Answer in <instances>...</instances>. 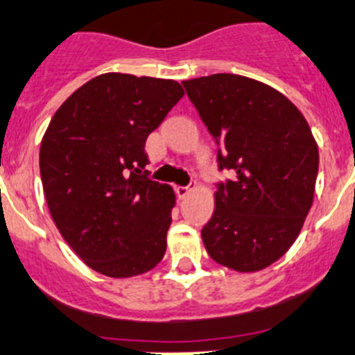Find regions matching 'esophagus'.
Here are the masks:
<instances>
[{
  "mask_svg": "<svg viewBox=\"0 0 355 355\" xmlns=\"http://www.w3.org/2000/svg\"><path fill=\"white\" fill-rule=\"evenodd\" d=\"M197 190V187H175V193H178V197L180 199H184V197H188V195L191 193V191Z\"/></svg>",
  "mask_w": 355,
  "mask_h": 355,
  "instance_id": "obj_1",
  "label": "esophagus"
}]
</instances>
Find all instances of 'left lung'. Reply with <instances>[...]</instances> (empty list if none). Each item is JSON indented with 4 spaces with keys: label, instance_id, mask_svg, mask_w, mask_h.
Listing matches in <instances>:
<instances>
[{
    "label": "left lung",
    "instance_id": "left-lung-1",
    "mask_svg": "<svg viewBox=\"0 0 355 355\" xmlns=\"http://www.w3.org/2000/svg\"><path fill=\"white\" fill-rule=\"evenodd\" d=\"M218 146L214 213L202 229L211 259L239 272L268 268L297 239L313 204L318 148L301 110L275 87L234 73L183 80Z\"/></svg>",
    "mask_w": 355,
    "mask_h": 355
}]
</instances>
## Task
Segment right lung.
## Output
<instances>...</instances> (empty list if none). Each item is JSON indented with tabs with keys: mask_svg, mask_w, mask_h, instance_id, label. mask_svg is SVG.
<instances>
[{
	"mask_svg": "<svg viewBox=\"0 0 355 355\" xmlns=\"http://www.w3.org/2000/svg\"><path fill=\"white\" fill-rule=\"evenodd\" d=\"M183 95L171 79L103 73L49 123L40 146L45 200L64 241L96 272L130 278L164 259L175 195L142 171L144 146Z\"/></svg>",
	"mask_w": 355,
	"mask_h": 355,
	"instance_id": "1",
	"label": "right lung"
}]
</instances>
